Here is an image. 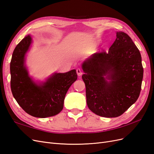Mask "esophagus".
<instances>
[{
  "mask_svg": "<svg viewBox=\"0 0 154 154\" xmlns=\"http://www.w3.org/2000/svg\"><path fill=\"white\" fill-rule=\"evenodd\" d=\"M76 72H77V74H78V76H82V71H81V69H76Z\"/></svg>",
  "mask_w": 154,
  "mask_h": 154,
  "instance_id": "34e87169",
  "label": "esophagus"
}]
</instances>
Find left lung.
<instances>
[{"label":"left lung","mask_w":154,"mask_h":154,"mask_svg":"<svg viewBox=\"0 0 154 154\" xmlns=\"http://www.w3.org/2000/svg\"><path fill=\"white\" fill-rule=\"evenodd\" d=\"M82 67L87 104L96 115L118 117L138 99L143 78L141 56L125 32H116L109 51L93 54Z\"/></svg>","instance_id":"1"}]
</instances>
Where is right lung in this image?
Instances as JSON below:
<instances>
[{
    "mask_svg": "<svg viewBox=\"0 0 154 154\" xmlns=\"http://www.w3.org/2000/svg\"><path fill=\"white\" fill-rule=\"evenodd\" d=\"M32 43V37L28 35L13 51L10 63L11 92L28 114L40 118L51 117L62 110L65 96L78 76L72 69L65 73L54 72L45 82L35 81L26 66V56Z\"/></svg>",
    "mask_w": 154,
    "mask_h": 154,
    "instance_id": "add662e5",
    "label": "right lung"
}]
</instances>
